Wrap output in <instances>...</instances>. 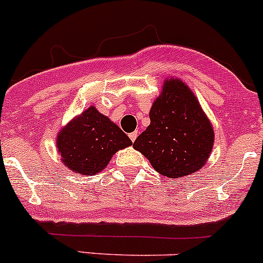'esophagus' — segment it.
I'll use <instances>...</instances> for the list:
<instances>
[{
  "label": "esophagus",
  "mask_w": 263,
  "mask_h": 263,
  "mask_svg": "<svg viewBox=\"0 0 263 263\" xmlns=\"http://www.w3.org/2000/svg\"><path fill=\"white\" fill-rule=\"evenodd\" d=\"M137 137H138V132H133V133H130V134H129V138H130L132 142H134V140L137 139Z\"/></svg>",
  "instance_id": "1"
}]
</instances>
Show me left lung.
<instances>
[{"mask_svg":"<svg viewBox=\"0 0 263 263\" xmlns=\"http://www.w3.org/2000/svg\"><path fill=\"white\" fill-rule=\"evenodd\" d=\"M151 124L133 143L153 168L170 178L197 172L214 144L212 123L181 80H166L152 105Z\"/></svg>","mask_w":263,"mask_h":263,"instance_id":"obj_1","label":"left lung"}]
</instances>
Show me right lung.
I'll list each match as a JSON object with an SVG mask.
<instances>
[{"mask_svg": "<svg viewBox=\"0 0 263 263\" xmlns=\"http://www.w3.org/2000/svg\"><path fill=\"white\" fill-rule=\"evenodd\" d=\"M129 145L128 135L93 106L69 121L57 137L64 166L85 176L101 172L116 152Z\"/></svg>", "mask_w": 263, "mask_h": 263, "instance_id": "right-lung-1", "label": "right lung"}]
</instances>
